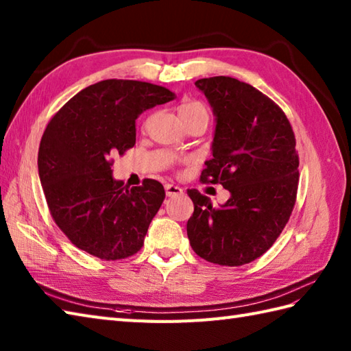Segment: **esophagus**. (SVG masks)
I'll return each instance as SVG.
<instances>
[{"label":"esophagus","mask_w":351,"mask_h":351,"mask_svg":"<svg viewBox=\"0 0 351 351\" xmlns=\"http://www.w3.org/2000/svg\"><path fill=\"white\" fill-rule=\"evenodd\" d=\"M164 190H166V195L169 197L181 196L184 193V190L181 187H178V185H173V184H166V185H164Z\"/></svg>","instance_id":"esophagus-1"}]
</instances>
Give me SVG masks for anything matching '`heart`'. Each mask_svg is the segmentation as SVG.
I'll use <instances>...</instances> for the list:
<instances>
[{"mask_svg": "<svg viewBox=\"0 0 351 351\" xmlns=\"http://www.w3.org/2000/svg\"><path fill=\"white\" fill-rule=\"evenodd\" d=\"M178 113H180L181 121L185 117H190V116H196V114H205L208 116V111L205 108L204 104H200L197 101H185L182 102L180 108H178Z\"/></svg>", "mask_w": 351, "mask_h": 351, "instance_id": "1", "label": "heart"}]
</instances>
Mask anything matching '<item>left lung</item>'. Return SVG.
<instances>
[{"mask_svg": "<svg viewBox=\"0 0 351 351\" xmlns=\"http://www.w3.org/2000/svg\"><path fill=\"white\" fill-rule=\"evenodd\" d=\"M213 108V158L200 181L221 184L230 197L213 206L187 190L195 213L187 221L193 250L213 264H249L271 247L293 213L299 155L285 113L247 83L230 77L196 81Z\"/></svg>", "mask_w": 351, "mask_h": 351, "instance_id": "obj_1", "label": "left lung"}]
</instances>
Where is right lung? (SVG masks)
<instances>
[{
    "label": "right lung",
    "instance_id": "add662e5",
    "mask_svg": "<svg viewBox=\"0 0 351 351\" xmlns=\"http://www.w3.org/2000/svg\"><path fill=\"white\" fill-rule=\"evenodd\" d=\"M175 99L169 88L104 80L71 98L45 130L37 166L52 219L72 244L116 261L137 253L166 193L155 180L128 189L113 178L114 154L136 145V119Z\"/></svg>",
    "mask_w": 351,
    "mask_h": 351
}]
</instances>
